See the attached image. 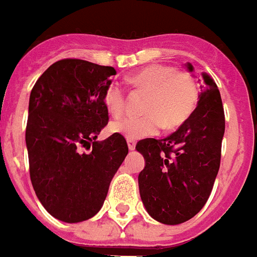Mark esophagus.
I'll return each mask as SVG.
<instances>
[{
  "mask_svg": "<svg viewBox=\"0 0 257 257\" xmlns=\"http://www.w3.org/2000/svg\"><path fill=\"white\" fill-rule=\"evenodd\" d=\"M128 148H129V150H135V148H136L135 140H128Z\"/></svg>",
  "mask_w": 257,
  "mask_h": 257,
  "instance_id": "1",
  "label": "esophagus"
}]
</instances>
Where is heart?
Listing matches in <instances>:
<instances>
[{"mask_svg": "<svg viewBox=\"0 0 257 257\" xmlns=\"http://www.w3.org/2000/svg\"><path fill=\"white\" fill-rule=\"evenodd\" d=\"M135 88L149 93L145 104V116L118 118L110 124V131L128 140L153 136L165 126L177 128L193 113L198 101V88L186 72H178L172 66L150 64L129 76ZM103 101L110 114L120 116L125 109V91L116 81L104 91Z\"/></svg>", "mask_w": 257, "mask_h": 257, "instance_id": "obj_1", "label": "heart"}]
</instances>
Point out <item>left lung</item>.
<instances>
[{"label":"left lung","mask_w":257,"mask_h":257,"mask_svg":"<svg viewBox=\"0 0 257 257\" xmlns=\"http://www.w3.org/2000/svg\"><path fill=\"white\" fill-rule=\"evenodd\" d=\"M186 68L193 72L190 63ZM198 105L166 139L136 145L145 168L139 174L141 201L148 214L164 224H179L201 211L220 166L224 110L215 81L202 74Z\"/></svg>","instance_id":"obj_1"}]
</instances>
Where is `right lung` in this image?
Wrapping results in <instances>:
<instances>
[{"instance_id":"add662e5","label":"right lung","mask_w":257,"mask_h":257,"mask_svg":"<svg viewBox=\"0 0 257 257\" xmlns=\"http://www.w3.org/2000/svg\"><path fill=\"white\" fill-rule=\"evenodd\" d=\"M112 75L116 70L109 66L62 59L31 89L26 125L30 179L42 206L62 222H83L99 212L128 154L121 135L96 141L109 118L103 96Z\"/></svg>"}]
</instances>
